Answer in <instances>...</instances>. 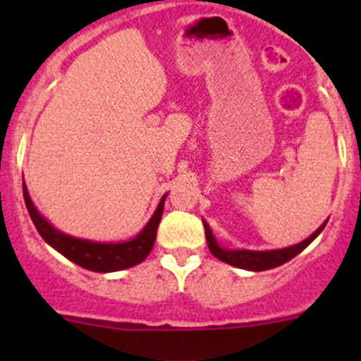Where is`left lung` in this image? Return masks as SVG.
I'll list each match as a JSON object with an SVG mask.
<instances>
[{"label":"left lung","mask_w":361,"mask_h":361,"mask_svg":"<svg viewBox=\"0 0 361 361\" xmlns=\"http://www.w3.org/2000/svg\"><path fill=\"white\" fill-rule=\"evenodd\" d=\"M325 228V222L317 229V231L312 233L311 237L305 238L304 242H300V244L291 245V247H286V250H275V251H247V250H240V251H229L224 250V247H219V244L215 242L212 235V229L209 226L204 222V229H206V240H208V247L209 251L213 253V257H216L222 262L229 264V266L240 267V269H250V271H266V269H273L276 266H282L288 260H291L293 257L300 253V251H304L309 244H311L314 238L320 235L322 229Z\"/></svg>","instance_id":"obj_1"}]
</instances>
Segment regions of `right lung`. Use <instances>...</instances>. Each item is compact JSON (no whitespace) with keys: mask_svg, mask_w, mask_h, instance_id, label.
<instances>
[{"mask_svg":"<svg viewBox=\"0 0 361 361\" xmlns=\"http://www.w3.org/2000/svg\"><path fill=\"white\" fill-rule=\"evenodd\" d=\"M23 197L25 204H27L28 215H30L32 222L39 231L44 242H49L54 250H57L63 257L75 262L78 266L85 267L88 271H97V273H110V271H121L128 269V267L141 264L152 251L155 238H157V228L159 222L162 219V209H164V199L162 197L161 204H159L157 212L153 213L146 228L142 229L135 238L128 242H121V244H99V242L81 240V238H73L65 235V233L57 231L56 228L47 222L43 216L39 215L34 204H32L30 197H28L27 186L23 184Z\"/></svg>","mask_w":361,"mask_h":361,"instance_id":"1","label":"right lung"}]
</instances>
